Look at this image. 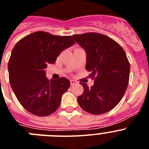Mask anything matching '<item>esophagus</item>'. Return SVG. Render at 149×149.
I'll list each match as a JSON object with an SVG mask.
<instances>
[{"instance_id": "34e87169", "label": "esophagus", "mask_w": 149, "mask_h": 149, "mask_svg": "<svg viewBox=\"0 0 149 149\" xmlns=\"http://www.w3.org/2000/svg\"><path fill=\"white\" fill-rule=\"evenodd\" d=\"M70 83H71V85H74V84H77V82L74 80H70Z\"/></svg>"}]
</instances>
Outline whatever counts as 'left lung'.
I'll list each match as a JSON object with an SVG mask.
<instances>
[{
	"label": "left lung",
	"mask_w": 149,
	"mask_h": 149,
	"mask_svg": "<svg viewBox=\"0 0 149 149\" xmlns=\"http://www.w3.org/2000/svg\"><path fill=\"white\" fill-rule=\"evenodd\" d=\"M72 37L86 51V68L95 77L91 88L80 83L84 93L77 97L79 105L91 114L105 113L119 103L128 85L130 64L125 52L103 34L87 33Z\"/></svg>",
	"instance_id": "1"
}]
</instances>
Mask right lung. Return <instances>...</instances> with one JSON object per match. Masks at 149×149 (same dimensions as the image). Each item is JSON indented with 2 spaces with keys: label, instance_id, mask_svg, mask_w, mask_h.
<instances>
[{
  "label": "right lung",
  "instance_id": "right-lung-1",
  "mask_svg": "<svg viewBox=\"0 0 149 149\" xmlns=\"http://www.w3.org/2000/svg\"><path fill=\"white\" fill-rule=\"evenodd\" d=\"M74 44L70 36L38 31L15 45L8 63L9 78L16 98L27 111L46 116L57 110L70 81L65 77L49 81L45 68L48 64H54L62 51Z\"/></svg>",
  "mask_w": 149,
  "mask_h": 149
}]
</instances>
